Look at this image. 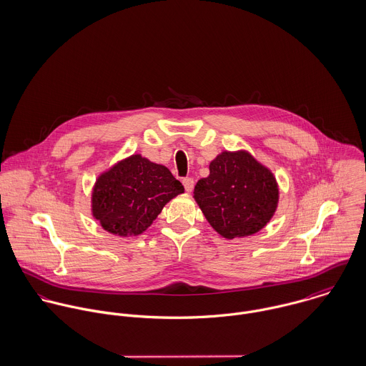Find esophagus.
Segmentation results:
<instances>
[{
  "mask_svg": "<svg viewBox=\"0 0 366 366\" xmlns=\"http://www.w3.org/2000/svg\"><path fill=\"white\" fill-rule=\"evenodd\" d=\"M183 186L186 189V192H192L194 187V180L192 177H184L183 179Z\"/></svg>",
  "mask_w": 366,
  "mask_h": 366,
  "instance_id": "34e87169",
  "label": "esophagus"
}]
</instances>
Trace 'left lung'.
I'll return each mask as SVG.
<instances>
[{
    "label": "left lung",
    "instance_id": "left-lung-1",
    "mask_svg": "<svg viewBox=\"0 0 366 366\" xmlns=\"http://www.w3.org/2000/svg\"><path fill=\"white\" fill-rule=\"evenodd\" d=\"M194 199L209 225L224 238L252 235L272 218L279 199L273 174L247 152H222L209 177L194 186Z\"/></svg>",
    "mask_w": 366,
    "mask_h": 366
}]
</instances>
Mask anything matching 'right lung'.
Returning <instances> with one entry per match:
<instances>
[{"label":"right lung","mask_w":366,"mask_h":366,"mask_svg":"<svg viewBox=\"0 0 366 366\" xmlns=\"http://www.w3.org/2000/svg\"><path fill=\"white\" fill-rule=\"evenodd\" d=\"M183 192V184L167 167L134 155L99 177L93 192V215L108 232L139 235L164 204Z\"/></svg>","instance_id":"obj_1"}]
</instances>
